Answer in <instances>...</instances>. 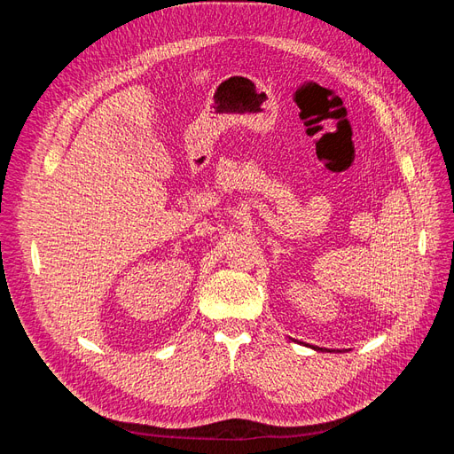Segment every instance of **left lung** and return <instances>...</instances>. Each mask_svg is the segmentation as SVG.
Returning a JSON list of instances; mask_svg holds the SVG:
<instances>
[{"label":"left lung","instance_id":"8db88e82","mask_svg":"<svg viewBox=\"0 0 454 454\" xmlns=\"http://www.w3.org/2000/svg\"><path fill=\"white\" fill-rule=\"evenodd\" d=\"M312 348H314V350H322V348H318V347H312Z\"/></svg>","mask_w":454,"mask_h":454}]
</instances>
